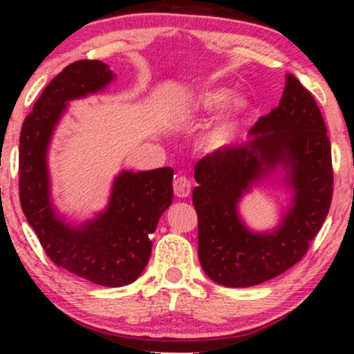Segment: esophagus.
I'll return each instance as SVG.
<instances>
[{
  "mask_svg": "<svg viewBox=\"0 0 354 354\" xmlns=\"http://www.w3.org/2000/svg\"><path fill=\"white\" fill-rule=\"evenodd\" d=\"M174 195L177 198H185L190 195V182L185 180V178H177L174 182Z\"/></svg>",
  "mask_w": 354,
  "mask_h": 354,
  "instance_id": "34e87169",
  "label": "esophagus"
}]
</instances>
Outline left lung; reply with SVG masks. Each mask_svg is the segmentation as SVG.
<instances>
[{"mask_svg":"<svg viewBox=\"0 0 354 354\" xmlns=\"http://www.w3.org/2000/svg\"><path fill=\"white\" fill-rule=\"evenodd\" d=\"M114 80L104 62H72L43 90L19 138V196L28 225L53 263L104 287H124L142 275L153 246L148 235L174 198L171 167L124 169L104 209L90 219L69 221L53 203L48 151L57 124L71 101L101 93Z\"/></svg>","mask_w":354,"mask_h":354,"instance_id":"1","label":"left lung"}]
</instances>
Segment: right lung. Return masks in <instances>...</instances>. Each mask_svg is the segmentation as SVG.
I'll return each mask as SVG.
<instances>
[{
  "instance_id": "1",
  "label": "right lung",
  "mask_w": 354,
  "mask_h": 354,
  "mask_svg": "<svg viewBox=\"0 0 354 354\" xmlns=\"http://www.w3.org/2000/svg\"><path fill=\"white\" fill-rule=\"evenodd\" d=\"M264 178H280L290 203L277 230L253 232L238 203ZM195 180L198 256L211 280L245 288L292 268L321 230L333 192L330 142L313 95L288 74L279 106L261 115L248 142L200 159Z\"/></svg>"
}]
</instances>
